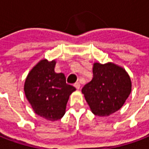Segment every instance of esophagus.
Masks as SVG:
<instances>
[{"mask_svg":"<svg viewBox=\"0 0 149 149\" xmlns=\"http://www.w3.org/2000/svg\"><path fill=\"white\" fill-rule=\"evenodd\" d=\"M74 86L77 89H80V88H81V84H80L79 82H77V83H75L74 84Z\"/></svg>","mask_w":149,"mask_h":149,"instance_id":"esophagus-1","label":"esophagus"}]
</instances>
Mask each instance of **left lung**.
Here are the masks:
<instances>
[{
  "label": "left lung",
  "instance_id": "1",
  "mask_svg": "<svg viewBox=\"0 0 149 149\" xmlns=\"http://www.w3.org/2000/svg\"><path fill=\"white\" fill-rule=\"evenodd\" d=\"M93 77L82 93L93 114L106 116L119 110L131 93L130 77L124 68L109 63L93 65Z\"/></svg>",
  "mask_w": 149,
  "mask_h": 149
}]
</instances>
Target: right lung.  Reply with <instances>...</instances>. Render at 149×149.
<instances>
[{"label":"right lung","instance_id":"obj_1","mask_svg":"<svg viewBox=\"0 0 149 149\" xmlns=\"http://www.w3.org/2000/svg\"><path fill=\"white\" fill-rule=\"evenodd\" d=\"M56 61L42 60L28 75L24 93L37 115L49 120H57L65 112L69 96L76 88L66 83L63 73L54 71Z\"/></svg>","mask_w":149,"mask_h":149}]
</instances>
